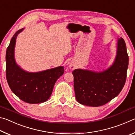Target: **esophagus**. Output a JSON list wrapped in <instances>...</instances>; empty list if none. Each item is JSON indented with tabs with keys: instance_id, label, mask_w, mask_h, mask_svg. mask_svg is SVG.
I'll return each mask as SVG.
<instances>
[{
	"instance_id": "esophagus-1",
	"label": "esophagus",
	"mask_w": 135,
	"mask_h": 135,
	"mask_svg": "<svg viewBox=\"0 0 135 135\" xmlns=\"http://www.w3.org/2000/svg\"><path fill=\"white\" fill-rule=\"evenodd\" d=\"M70 68L71 70H74L75 68V65L73 63L70 64Z\"/></svg>"
}]
</instances>
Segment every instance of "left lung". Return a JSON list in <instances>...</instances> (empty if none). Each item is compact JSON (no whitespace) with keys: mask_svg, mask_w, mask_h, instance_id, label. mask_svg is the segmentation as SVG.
<instances>
[{"mask_svg":"<svg viewBox=\"0 0 135 135\" xmlns=\"http://www.w3.org/2000/svg\"><path fill=\"white\" fill-rule=\"evenodd\" d=\"M128 65L126 45L122 37L118 38L117 54L111 67L99 72L83 69L73 71L77 102L87 106L99 107L114 99L124 87Z\"/></svg>","mask_w":135,"mask_h":135,"instance_id":"1","label":"left lung"}]
</instances>
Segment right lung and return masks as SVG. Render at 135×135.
I'll list each match as a JSON object with an SVG mask.
<instances>
[{"label": "right lung", "mask_w": 135, "mask_h": 135, "mask_svg": "<svg viewBox=\"0 0 135 135\" xmlns=\"http://www.w3.org/2000/svg\"><path fill=\"white\" fill-rule=\"evenodd\" d=\"M24 28L17 31L11 38L6 53V75L9 86L15 95L29 104H39L49 99L54 86L64 73V66L31 73L24 70L15 61L16 39Z\"/></svg>", "instance_id": "1"}]
</instances>
